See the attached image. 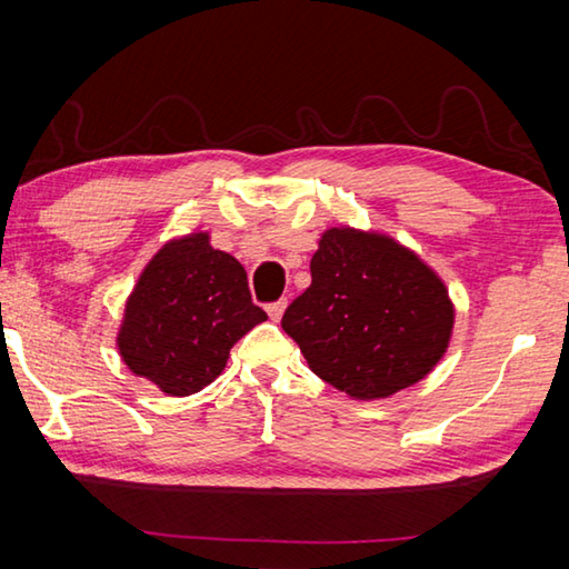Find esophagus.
Wrapping results in <instances>:
<instances>
[{"instance_id":"obj_1","label":"esophagus","mask_w":569,"mask_h":569,"mask_svg":"<svg viewBox=\"0 0 569 569\" xmlns=\"http://www.w3.org/2000/svg\"><path fill=\"white\" fill-rule=\"evenodd\" d=\"M283 311H286V301H276V303L268 306V316H271V321L281 319Z\"/></svg>"}]
</instances>
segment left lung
<instances>
[{"mask_svg":"<svg viewBox=\"0 0 569 569\" xmlns=\"http://www.w3.org/2000/svg\"><path fill=\"white\" fill-rule=\"evenodd\" d=\"M281 326L316 377L371 401L435 369L455 306L413 250L381 233L331 228L311 258V286L286 308Z\"/></svg>","mask_w":569,"mask_h":569,"instance_id":"1","label":"left lung"}]
</instances>
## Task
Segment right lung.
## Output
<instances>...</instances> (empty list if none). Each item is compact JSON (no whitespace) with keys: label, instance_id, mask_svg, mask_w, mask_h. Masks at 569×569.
Listing matches in <instances>:
<instances>
[{"label":"right lung","instance_id":"add662e5","mask_svg":"<svg viewBox=\"0 0 569 569\" xmlns=\"http://www.w3.org/2000/svg\"><path fill=\"white\" fill-rule=\"evenodd\" d=\"M268 319L248 291L246 268L190 233L162 246L124 303L118 349L134 377L188 397L226 369L238 339Z\"/></svg>","mask_w":569,"mask_h":569}]
</instances>
